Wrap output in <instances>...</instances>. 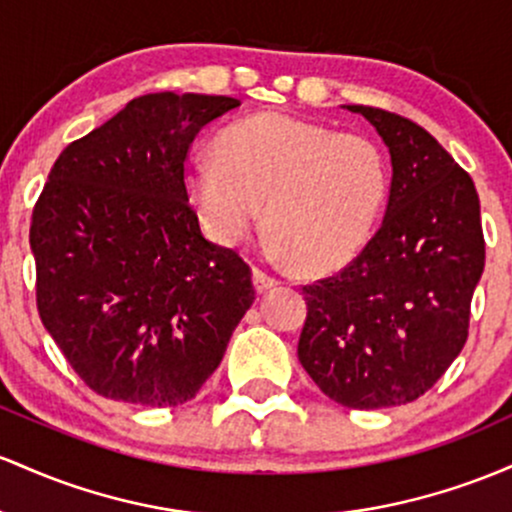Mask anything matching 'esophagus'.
<instances>
[{"label":"esophagus","mask_w":512,"mask_h":512,"mask_svg":"<svg viewBox=\"0 0 512 512\" xmlns=\"http://www.w3.org/2000/svg\"><path fill=\"white\" fill-rule=\"evenodd\" d=\"M254 287L258 292H268L273 290V287H278V278H273V275L261 271V268H254Z\"/></svg>","instance_id":"1"}]
</instances>
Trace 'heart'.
<instances>
[{
  "mask_svg": "<svg viewBox=\"0 0 512 512\" xmlns=\"http://www.w3.org/2000/svg\"><path fill=\"white\" fill-rule=\"evenodd\" d=\"M195 159L186 191L217 244H239L261 222L300 273H331L365 249L389 191L382 149L326 125L258 113L232 123Z\"/></svg>",
  "mask_w": 512,
  "mask_h": 512,
  "instance_id": "1",
  "label": "heart"
}]
</instances>
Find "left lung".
<instances>
[{
  "mask_svg": "<svg viewBox=\"0 0 512 512\" xmlns=\"http://www.w3.org/2000/svg\"><path fill=\"white\" fill-rule=\"evenodd\" d=\"M380 132L392 157L382 227L338 275L304 285L297 355L329 399L387 409L426 394L467 343L484 273L474 181L409 118L343 106Z\"/></svg>",
  "mask_w": 512,
  "mask_h": 512,
  "instance_id": "8db88e82",
  "label": "left lung"
}]
</instances>
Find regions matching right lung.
Segmentation results:
<instances>
[{
    "label": "right lung",
    "mask_w": 512,
    "mask_h": 512,
    "mask_svg": "<svg viewBox=\"0 0 512 512\" xmlns=\"http://www.w3.org/2000/svg\"><path fill=\"white\" fill-rule=\"evenodd\" d=\"M232 96L147 94L62 149L31 220L43 326L96 394L179 406L256 300L237 251L203 237L186 157Z\"/></svg>",
    "instance_id": "add662e5"
}]
</instances>
